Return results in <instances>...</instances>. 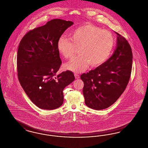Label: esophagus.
<instances>
[{"label": "esophagus", "mask_w": 148, "mask_h": 148, "mask_svg": "<svg viewBox=\"0 0 148 148\" xmlns=\"http://www.w3.org/2000/svg\"><path fill=\"white\" fill-rule=\"evenodd\" d=\"M74 76H75V78H76L77 79H79V78H80V76H79V74H77V73H75V74H74Z\"/></svg>", "instance_id": "obj_1"}]
</instances>
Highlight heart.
Segmentation results:
<instances>
[{"label": "heart", "mask_w": 148, "mask_h": 148, "mask_svg": "<svg viewBox=\"0 0 148 148\" xmlns=\"http://www.w3.org/2000/svg\"><path fill=\"white\" fill-rule=\"evenodd\" d=\"M114 45L112 34L92 25H85L73 30L69 38L60 37L57 41L58 51L66 59L71 58L79 49V55L65 64L66 69L79 73L88 65L96 67L106 60Z\"/></svg>", "instance_id": "obj_1"}]
</instances>
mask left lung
I'll return each mask as SVG.
<instances>
[{"mask_svg": "<svg viewBox=\"0 0 148 148\" xmlns=\"http://www.w3.org/2000/svg\"><path fill=\"white\" fill-rule=\"evenodd\" d=\"M117 45L112 56L101 65L80 78L86 105L100 110L111 106L122 94L129 82L133 55L130 46L116 32Z\"/></svg>", "mask_w": 148, "mask_h": 148, "instance_id": "obj_1", "label": "left lung"}]
</instances>
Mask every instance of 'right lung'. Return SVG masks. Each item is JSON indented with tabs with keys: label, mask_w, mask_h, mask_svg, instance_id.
I'll return each instance as SVG.
<instances>
[{
	"label": "right lung",
	"mask_w": 148,
	"mask_h": 148,
	"mask_svg": "<svg viewBox=\"0 0 148 148\" xmlns=\"http://www.w3.org/2000/svg\"><path fill=\"white\" fill-rule=\"evenodd\" d=\"M72 21L53 19L27 32L20 42L18 79L25 93L40 108L52 110L63 103V91L75 80L73 72L57 74L62 61L57 43Z\"/></svg>",
	"instance_id": "obj_1"
}]
</instances>
